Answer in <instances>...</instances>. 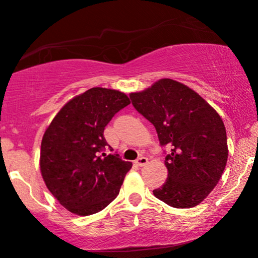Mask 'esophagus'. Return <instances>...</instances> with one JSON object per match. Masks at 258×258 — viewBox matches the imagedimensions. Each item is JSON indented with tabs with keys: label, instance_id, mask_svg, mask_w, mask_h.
Returning <instances> with one entry per match:
<instances>
[{
	"label": "esophagus",
	"instance_id": "esophagus-1",
	"mask_svg": "<svg viewBox=\"0 0 258 258\" xmlns=\"http://www.w3.org/2000/svg\"><path fill=\"white\" fill-rule=\"evenodd\" d=\"M135 163L139 165V167H143V165H146L147 163H148V158L147 157H140V158H137L136 160V162Z\"/></svg>",
	"mask_w": 258,
	"mask_h": 258
}]
</instances>
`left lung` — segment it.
<instances>
[{
  "instance_id": "1",
  "label": "left lung",
  "mask_w": 258,
  "mask_h": 258,
  "mask_svg": "<svg viewBox=\"0 0 258 258\" xmlns=\"http://www.w3.org/2000/svg\"><path fill=\"white\" fill-rule=\"evenodd\" d=\"M129 96L154 124L162 146L170 148L164 161L168 178L153 190L155 197L179 209L199 206L227 165V132L221 116L191 88L171 79L158 80Z\"/></svg>"
}]
</instances>
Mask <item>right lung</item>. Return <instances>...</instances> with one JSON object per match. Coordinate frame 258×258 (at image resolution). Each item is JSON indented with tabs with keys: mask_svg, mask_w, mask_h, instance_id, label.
<instances>
[{
	"mask_svg": "<svg viewBox=\"0 0 258 258\" xmlns=\"http://www.w3.org/2000/svg\"><path fill=\"white\" fill-rule=\"evenodd\" d=\"M128 104L129 97L122 91L91 88L67 102L45 129L41 175L49 191L70 213L89 216L117 197L133 163L101 151L108 146L105 125Z\"/></svg>",
	"mask_w": 258,
	"mask_h": 258,
	"instance_id": "add662e5",
	"label": "right lung"
}]
</instances>
